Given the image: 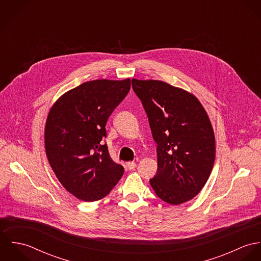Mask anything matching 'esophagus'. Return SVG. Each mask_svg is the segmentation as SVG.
Returning a JSON list of instances; mask_svg holds the SVG:
<instances>
[{
    "mask_svg": "<svg viewBox=\"0 0 261 261\" xmlns=\"http://www.w3.org/2000/svg\"><path fill=\"white\" fill-rule=\"evenodd\" d=\"M126 167L128 170H135V168L137 167V164L135 162H128L126 163Z\"/></svg>",
    "mask_w": 261,
    "mask_h": 261,
    "instance_id": "34e87169",
    "label": "esophagus"
}]
</instances>
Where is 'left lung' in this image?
Listing matches in <instances>:
<instances>
[{
  "label": "left lung",
  "instance_id": "left-lung-1",
  "mask_svg": "<svg viewBox=\"0 0 261 261\" xmlns=\"http://www.w3.org/2000/svg\"><path fill=\"white\" fill-rule=\"evenodd\" d=\"M156 143L158 171L149 180L163 201L179 205L205 186L215 161V137L193 94L159 80L132 79Z\"/></svg>",
  "mask_w": 261,
  "mask_h": 261
}]
</instances>
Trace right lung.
Segmentation results:
<instances>
[{"mask_svg":"<svg viewBox=\"0 0 261 261\" xmlns=\"http://www.w3.org/2000/svg\"><path fill=\"white\" fill-rule=\"evenodd\" d=\"M129 89V78L87 81L64 93L49 112L47 159L62 186L79 200L105 198L123 175L102 140L109 117Z\"/></svg>","mask_w":261,"mask_h":261,"instance_id":"right-lung-1","label":"right lung"}]
</instances>
